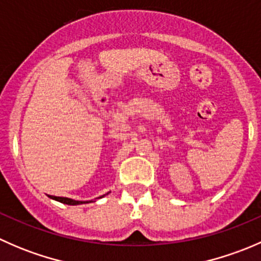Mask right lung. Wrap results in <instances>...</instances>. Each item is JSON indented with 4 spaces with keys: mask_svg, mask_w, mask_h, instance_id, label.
<instances>
[{
    "mask_svg": "<svg viewBox=\"0 0 261 261\" xmlns=\"http://www.w3.org/2000/svg\"><path fill=\"white\" fill-rule=\"evenodd\" d=\"M50 198L55 199V201H59L64 204H72V206H75V204H82V203H88V201L83 202V201H74V199H70V198H65V197H54V196H50ZM92 202V201H89Z\"/></svg>",
    "mask_w": 261,
    "mask_h": 261,
    "instance_id": "right-lung-1",
    "label": "right lung"
}]
</instances>
